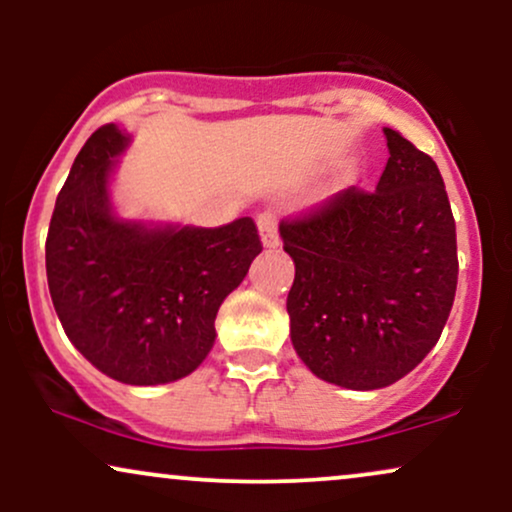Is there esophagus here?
I'll return each instance as SVG.
<instances>
[{
    "instance_id": "34e87169",
    "label": "esophagus",
    "mask_w": 512,
    "mask_h": 512,
    "mask_svg": "<svg viewBox=\"0 0 512 512\" xmlns=\"http://www.w3.org/2000/svg\"><path fill=\"white\" fill-rule=\"evenodd\" d=\"M257 231H260V240L264 248H276L279 245V231H276V216L272 211H264L257 216Z\"/></svg>"
}]
</instances>
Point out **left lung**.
Segmentation results:
<instances>
[{
    "label": "left lung",
    "instance_id": "1",
    "mask_svg": "<svg viewBox=\"0 0 512 512\" xmlns=\"http://www.w3.org/2000/svg\"><path fill=\"white\" fill-rule=\"evenodd\" d=\"M383 132L390 158L375 192L344 190L279 226L296 264L286 298L293 349L346 390H380L419 366L457 289L455 219L436 161Z\"/></svg>",
    "mask_w": 512,
    "mask_h": 512
}]
</instances>
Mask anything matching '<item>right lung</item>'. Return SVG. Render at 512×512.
I'll use <instances>...</instances> for the list:
<instances>
[{"label": "right lung", "instance_id": "add662e5", "mask_svg": "<svg viewBox=\"0 0 512 512\" xmlns=\"http://www.w3.org/2000/svg\"><path fill=\"white\" fill-rule=\"evenodd\" d=\"M129 142L117 125L88 137L57 195L45 267L86 361L117 383L166 385L209 356L216 313L262 245L250 216L219 228L122 219L110 185Z\"/></svg>", "mask_w": 512, "mask_h": 512}]
</instances>
